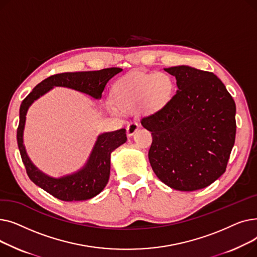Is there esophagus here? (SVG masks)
I'll use <instances>...</instances> for the list:
<instances>
[{"label":"esophagus","mask_w":257,"mask_h":257,"mask_svg":"<svg viewBox=\"0 0 257 257\" xmlns=\"http://www.w3.org/2000/svg\"><path fill=\"white\" fill-rule=\"evenodd\" d=\"M140 128V125L137 123V121H132L128 126H127V136L132 137L134 133H136Z\"/></svg>","instance_id":"obj_1"}]
</instances>
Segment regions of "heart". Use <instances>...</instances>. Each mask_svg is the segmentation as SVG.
<instances>
[{
	"label": "heart",
	"mask_w": 257,
	"mask_h": 257,
	"mask_svg": "<svg viewBox=\"0 0 257 257\" xmlns=\"http://www.w3.org/2000/svg\"><path fill=\"white\" fill-rule=\"evenodd\" d=\"M174 92L172 78L164 73L145 74L133 72L119 78L111 86L110 112L117 110L129 113L142 106L148 112H155L165 107Z\"/></svg>",
	"instance_id": "1"
}]
</instances>
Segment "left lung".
Listing matches in <instances>:
<instances>
[{
    "instance_id": "1",
    "label": "left lung",
    "mask_w": 257,
    "mask_h": 257,
    "mask_svg": "<svg viewBox=\"0 0 257 257\" xmlns=\"http://www.w3.org/2000/svg\"><path fill=\"white\" fill-rule=\"evenodd\" d=\"M165 71L176 78L178 90L165 107L142 119L153 139L150 164L174 190H201L226 171L235 141V103L210 72L187 65Z\"/></svg>"
}]
</instances>
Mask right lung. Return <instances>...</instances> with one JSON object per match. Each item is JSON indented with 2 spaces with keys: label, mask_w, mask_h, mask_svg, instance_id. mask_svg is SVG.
<instances>
[{
  "label": "right lung",
  "mask_w": 257,
  "mask_h": 257,
  "mask_svg": "<svg viewBox=\"0 0 257 257\" xmlns=\"http://www.w3.org/2000/svg\"><path fill=\"white\" fill-rule=\"evenodd\" d=\"M119 72H121L119 67H109L100 71L53 75L37 84L21 104L17 140L26 172L31 181L59 200L67 202L88 200L104 190L109 179L111 152L126 143V130L119 129L100 134L92 148L87 163L82 169L60 178H53L39 171L27 155L23 141L27 111L35 100L44 96L54 86L69 87L84 92L94 99H101L108 81Z\"/></svg>",
  "instance_id": "add662e5"
}]
</instances>
